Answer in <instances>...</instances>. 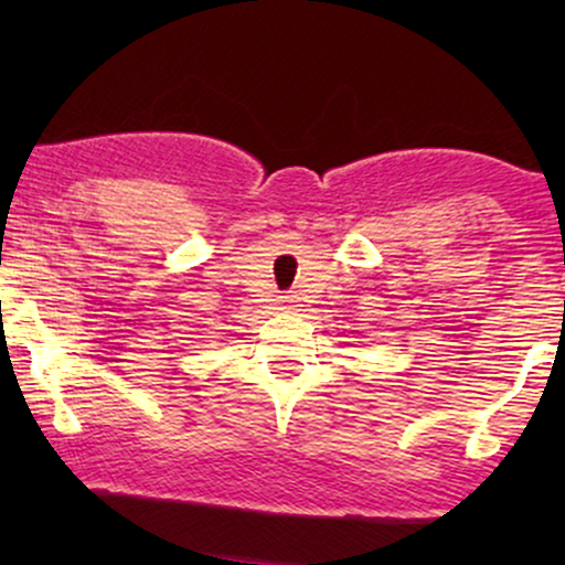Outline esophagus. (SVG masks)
<instances>
[{"mask_svg": "<svg viewBox=\"0 0 565 565\" xmlns=\"http://www.w3.org/2000/svg\"><path fill=\"white\" fill-rule=\"evenodd\" d=\"M284 302H287V305H291V302H297V300H295V297H287V300H284Z\"/></svg>", "mask_w": 565, "mask_h": 565, "instance_id": "obj_1", "label": "esophagus"}]
</instances>
